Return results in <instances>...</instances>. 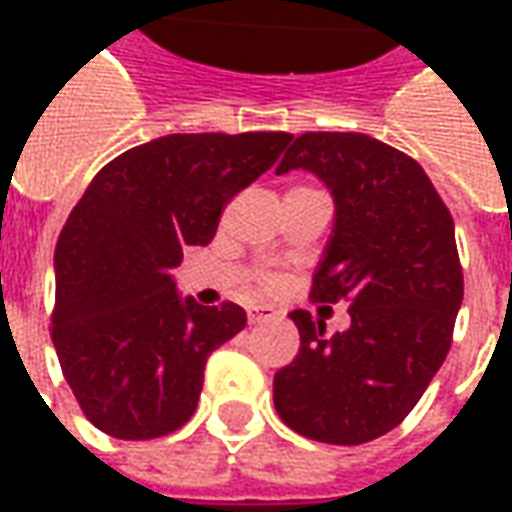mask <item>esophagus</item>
<instances>
[{"instance_id": "esophagus-1", "label": "esophagus", "mask_w": 512, "mask_h": 512, "mask_svg": "<svg viewBox=\"0 0 512 512\" xmlns=\"http://www.w3.org/2000/svg\"><path fill=\"white\" fill-rule=\"evenodd\" d=\"M271 318H274V315H271L268 310H249V312H246V321H249V326L266 323V321H271Z\"/></svg>"}]
</instances>
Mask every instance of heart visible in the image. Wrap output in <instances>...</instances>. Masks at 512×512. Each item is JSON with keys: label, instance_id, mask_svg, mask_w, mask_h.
<instances>
[{"label": "heart", "instance_id": "b5f03b06", "mask_svg": "<svg viewBox=\"0 0 512 512\" xmlns=\"http://www.w3.org/2000/svg\"><path fill=\"white\" fill-rule=\"evenodd\" d=\"M263 288L274 290V288H277V282H274V279H271V277H263Z\"/></svg>", "mask_w": 512, "mask_h": 512}]
</instances>
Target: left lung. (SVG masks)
<instances>
[{
  "instance_id": "left-lung-1",
  "label": "left lung",
  "mask_w": 512,
  "mask_h": 512,
  "mask_svg": "<svg viewBox=\"0 0 512 512\" xmlns=\"http://www.w3.org/2000/svg\"><path fill=\"white\" fill-rule=\"evenodd\" d=\"M290 169L332 191L310 299H345L351 326L326 334L307 310L290 312L301 345L274 376V406L307 439L365 444L406 419L447 359L463 301L455 224L425 169L373 136L301 134L277 175Z\"/></svg>"
}]
</instances>
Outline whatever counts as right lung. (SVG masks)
I'll list each match as a JSON object with an SVG mask.
<instances>
[{"label": "right lung", "mask_w": 512, "mask_h": 512, "mask_svg": "<svg viewBox=\"0 0 512 512\" xmlns=\"http://www.w3.org/2000/svg\"><path fill=\"white\" fill-rule=\"evenodd\" d=\"M293 136L167 134L109 161L62 227L51 340L84 417L115 439L142 441L186 425L208 356L246 326L224 301L180 299L172 268L186 246L211 244L227 202Z\"/></svg>", "instance_id": "obj_1"}]
</instances>
